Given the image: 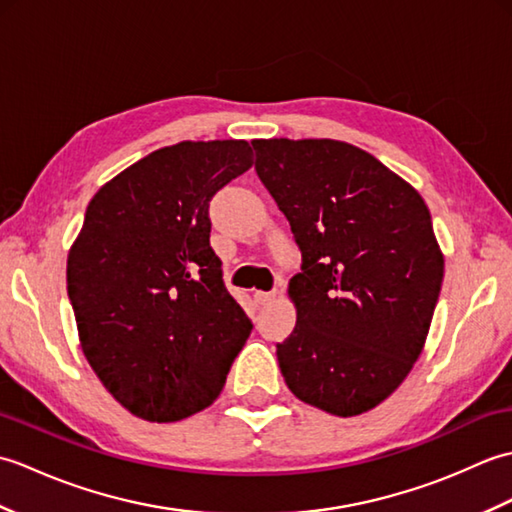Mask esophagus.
<instances>
[{
	"label": "esophagus",
	"mask_w": 512,
	"mask_h": 512,
	"mask_svg": "<svg viewBox=\"0 0 512 512\" xmlns=\"http://www.w3.org/2000/svg\"><path fill=\"white\" fill-rule=\"evenodd\" d=\"M277 297V292H255V301L259 303V306H264V303H270Z\"/></svg>",
	"instance_id": "obj_1"
}]
</instances>
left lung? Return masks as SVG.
Listing matches in <instances>:
<instances>
[{
	"instance_id": "8db88e82",
	"label": "left lung",
	"mask_w": 512,
	"mask_h": 512,
	"mask_svg": "<svg viewBox=\"0 0 512 512\" xmlns=\"http://www.w3.org/2000/svg\"><path fill=\"white\" fill-rule=\"evenodd\" d=\"M253 149L303 255L281 374L308 405L358 416L394 394L427 341L444 277L431 213L407 180L343 140L262 138Z\"/></svg>"
}]
</instances>
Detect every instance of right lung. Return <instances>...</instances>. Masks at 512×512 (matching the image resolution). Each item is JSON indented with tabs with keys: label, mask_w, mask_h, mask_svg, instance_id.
<instances>
[{
	"label": "right lung",
	"mask_w": 512,
	"mask_h": 512,
	"mask_svg": "<svg viewBox=\"0 0 512 512\" xmlns=\"http://www.w3.org/2000/svg\"><path fill=\"white\" fill-rule=\"evenodd\" d=\"M253 167L246 140H182L94 193L68 253L81 350L105 389L149 422L220 396L250 330L209 244V202Z\"/></svg>",
	"instance_id": "add662e5"
}]
</instances>
